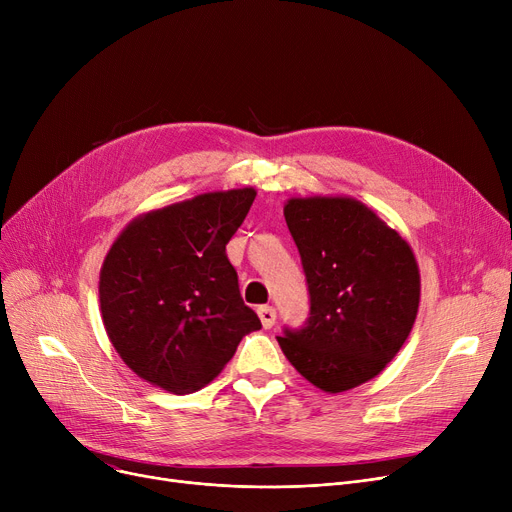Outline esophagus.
Masks as SVG:
<instances>
[{"label":"esophagus","mask_w":512,"mask_h":512,"mask_svg":"<svg viewBox=\"0 0 512 512\" xmlns=\"http://www.w3.org/2000/svg\"><path fill=\"white\" fill-rule=\"evenodd\" d=\"M257 313H259V319H261V324H263L265 330H270L276 324V309L274 307L263 305V307L257 309Z\"/></svg>","instance_id":"obj_1"}]
</instances>
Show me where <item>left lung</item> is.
<instances>
[{
    "instance_id": "1",
    "label": "left lung",
    "mask_w": 512,
    "mask_h": 512,
    "mask_svg": "<svg viewBox=\"0 0 512 512\" xmlns=\"http://www.w3.org/2000/svg\"><path fill=\"white\" fill-rule=\"evenodd\" d=\"M288 230L309 288V319L284 328L286 359L336 394L375 378L411 334L419 267L409 242L351 197L288 199Z\"/></svg>"
}]
</instances>
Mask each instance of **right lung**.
I'll list each match as a JSON object with an SVG mask.
<instances>
[{
	"mask_svg": "<svg viewBox=\"0 0 512 512\" xmlns=\"http://www.w3.org/2000/svg\"><path fill=\"white\" fill-rule=\"evenodd\" d=\"M255 188L205 193L139 215L114 240L99 274L107 336L122 361L153 386L191 394L261 328L242 303L226 255Z\"/></svg>",
	"mask_w": 512,
	"mask_h": 512,
	"instance_id": "add662e5",
	"label": "right lung"
}]
</instances>
